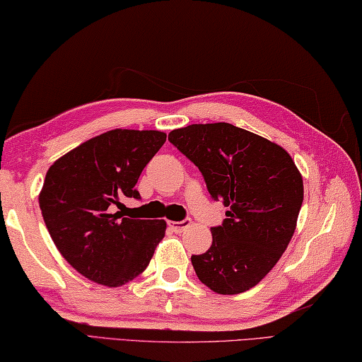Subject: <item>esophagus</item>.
Masks as SVG:
<instances>
[{
  "label": "esophagus",
  "instance_id": "34e87169",
  "mask_svg": "<svg viewBox=\"0 0 362 362\" xmlns=\"http://www.w3.org/2000/svg\"><path fill=\"white\" fill-rule=\"evenodd\" d=\"M168 226L175 230V233H182L186 230L189 226H191V221L189 220H182V221H170Z\"/></svg>",
  "mask_w": 362,
  "mask_h": 362
}]
</instances>
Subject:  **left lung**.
<instances>
[{
  "instance_id": "8db88e82",
  "label": "left lung",
  "mask_w": 362,
  "mask_h": 362,
  "mask_svg": "<svg viewBox=\"0 0 362 362\" xmlns=\"http://www.w3.org/2000/svg\"><path fill=\"white\" fill-rule=\"evenodd\" d=\"M171 144L200 170L211 199L228 206L211 247L191 262L200 282L242 293L279 262L297 228L303 177L284 147L230 123L173 129Z\"/></svg>"
}]
</instances>
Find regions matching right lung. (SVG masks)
<instances>
[{
    "label": "right lung",
    "mask_w": 362,
    "mask_h": 362,
    "mask_svg": "<svg viewBox=\"0 0 362 362\" xmlns=\"http://www.w3.org/2000/svg\"><path fill=\"white\" fill-rule=\"evenodd\" d=\"M167 134L110 129L57 158L47 170L40 209L57 250L86 279L120 287L147 268L163 239V220L123 218L125 199Z\"/></svg>",
    "instance_id": "right-lung-1"
}]
</instances>
